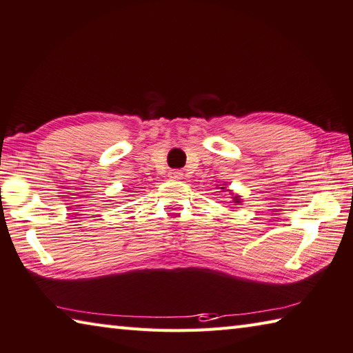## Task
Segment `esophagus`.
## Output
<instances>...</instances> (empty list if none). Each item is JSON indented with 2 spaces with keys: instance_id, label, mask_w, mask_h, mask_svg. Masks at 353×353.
<instances>
[{
  "instance_id": "1",
  "label": "esophagus",
  "mask_w": 353,
  "mask_h": 353,
  "mask_svg": "<svg viewBox=\"0 0 353 353\" xmlns=\"http://www.w3.org/2000/svg\"><path fill=\"white\" fill-rule=\"evenodd\" d=\"M182 172L179 170H172L170 171V179H174V181H179V179H182Z\"/></svg>"
}]
</instances>
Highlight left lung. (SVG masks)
Listing matches in <instances>:
<instances>
[{"label": "left lung", "mask_w": 353, "mask_h": 353, "mask_svg": "<svg viewBox=\"0 0 353 353\" xmlns=\"http://www.w3.org/2000/svg\"><path fill=\"white\" fill-rule=\"evenodd\" d=\"M221 190H227V187H221ZM227 191H230V190H227ZM233 202H234V203H241L239 196H234V197H233Z\"/></svg>", "instance_id": "obj_1"}]
</instances>
